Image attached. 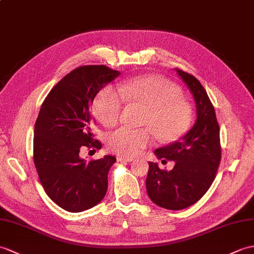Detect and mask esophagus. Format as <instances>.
<instances>
[{"mask_svg":"<svg viewBox=\"0 0 254 254\" xmlns=\"http://www.w3.org/2000/svg\"><path fill=\"white\" fill-rule=\"evenodd\" d=\"M117 159L118 161H125V162H132L135 160V159L132 157H122V156H119Z\"/></svg>","mask_w":254,"mask_h":254,"instance_id":"obj_1","label":"esophagus"}]
</instances>
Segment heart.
I'll return each instance as SVG.
<instances>
[{
    "mask_svg": "<svg viewBox=\"0 0 254 254\" xmlns=\"http://www.w3.org/2000/svg\"><path fill=\"white\" fill-rule=\"evenodd\" d=\"M123 100L145 108L140 125L148 128L119 127L107 135L108 148L118 155L133 157L151 143V132L162 141L181 137L190 126V106L182 98L178 86L160 76H137L123 82L119 92L105 86L94 99L93 111L105 127L118 122Z\"/></svg>",
    "mask_w": 254,
    "mask_h": 254,
    "instance_id": "1",
    "label": "heart"
}]
</instances>
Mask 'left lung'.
<instances>
[{
  "label": "left lung",
  "mask_w": 254,
  "mask_h": 254,
  "mask_svg": "<svg viewBox=\"0 0 254 254\" xmlns=\"http://www.w3.org/2000/svg\"><path fill=\"white\" fill-rule=\"evenodd\" d=\"M175 71L192 94L197 119L181 139L155 150L158 159L175 162L172 170H161L158 163L149 162L147 193L152 202L168 210L196 203L213 183L221 161L220 127L207 92L193 75L180 69Z\"/></svg>",
  "instance_id": "1"
}]
</instances>
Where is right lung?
I'll use <instances>...</instances> for the list:
<instances>
[{"instance_id":"obj_1","label":"right lung","mask_w":254,"mask_h":254,"mask_svg":"<svg viewBox=\"0 0 254 254\" xmlns=\"http://www.w3.org/2000/svg\"><path fill=\"white\" fill-rule=\"evenodd\" d=\"M120 72L104 64L82 66L64 75L41 106L34 126L33 161L41 184L53 201L68 212H82L102 201L116 157L87 162L84 147L102 148L94 139L91 105Z\"/></svg>"}]
</instances>
